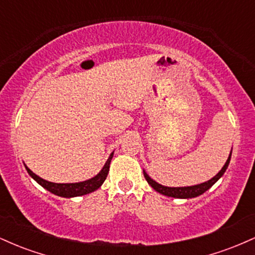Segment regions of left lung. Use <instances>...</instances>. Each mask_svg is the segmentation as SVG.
Listing matches in <instances>:
<instances>
[{
	"instance_id": "1",
	"label": "left lung",
	"mask_w": 255,
	"mask_h": 255,
	"mask_svg": "<svg viewBox=\"0 0 255 255\" xmlns=\"http://www.w3.org/2000/svg\"><path fill=\"white\" fill-rule=\"evenodd\" d=\"M231 151H233V147H231ZM230 158H231V152L228 157L227 162L223 165V168L219 170L217 175H215L211 180L206 181V182L199 183V184H194V186H187V187H168V186H163V184L156 182L153 178H151L147 175V172L144 170V176L147 181L148 184L154 189V191L160 193V194L165 195V197H171V198H177V199H191V198H197L199 195L204 194L207 189H210L211 187L215 184L217 181L224 175L225 170L228 169V165L230 163Z\"/></svg>"
}]
</instances>
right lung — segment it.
Listing matches in <instances>:
<instances>
[{
  "instance_id": "obj_1",
  "label": "right lung",
  "mask_w": 255,
  "mask_h": 255,
  "mask_svg": "<svg viewBox=\"0 0 255 255\" xmlns=\"http://www.w3.org/2000/svg\"><path fill=\"white\" fill-rule=\"evenodd\" d=\"M114 157V152H111V154L108 158V160L105 162V164L102 170L98 172L96 176L92 178H89L86 181H81V182H74V183H54L50 181H46L44 178L39 177L38 175L34 174L31 169H28V166L25 164L26 170H27L28 175L36 181L37 183H39L43 188H45L46 191H49L52 194L58 195V197L62 198H74V197H81V195L90 194V193L97 191L99 187L103 184V182L107 178L108 174H109V168H110V162Z\"/></svg>"
}]
</instances>
